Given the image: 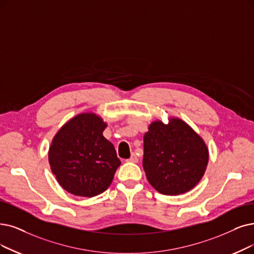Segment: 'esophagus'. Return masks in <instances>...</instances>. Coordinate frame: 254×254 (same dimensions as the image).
I'll use <instances>...</instances> for the list:
<instances>
[{
    "instance_id": "esophagus-1",
    "label": "esophagus",
    "mask_w": 254,
    "mask_h": 254,
    "mask_svg": "<svg viewBox=\"0 0 254 254\" xmlns=\"http://www.w3.org/2000/svg\"><path fill=\"white\" fill-rule=\"evenodd\" d=\"M127 161H130V162H134V164H135V162H137L138 161V158H137V156L135 155V154H132V155H131V157L127 160Z\"/></svg>"
}]
</instances>
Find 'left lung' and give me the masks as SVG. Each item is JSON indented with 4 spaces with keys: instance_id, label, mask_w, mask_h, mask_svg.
<instances>
[{
    "instance_id": "obj_1",
    "label": "left lung",
    "mask_w": 254,
    "mask_h": 254,
    "mask_svg": "<svg viewBox=\"0 0 254 254\" xmlns=\"http://www.w3.org/2000/svg\"><path fill=\"white\" fill-rule=\"evenodd\" d=\"M208 149L186 122L155 121L144 135L143 167L149 184L160 194L180 195L203 177Z\"/></svg>"
}]
</instances>
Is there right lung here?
I'll return each instance as SVG.
<instances>
[{"mask_svg": "<svg viewBox=\"0 0 254 254\" xmlns=\"http://www.w3.org/2000/svg\"><path fill=\"white\" fill-rule=\"evenodd\" d=\"M107 124L93 113L80 114L59 129L49 149L51 170L70 194L95 197L113 182L121 160L103 136Z\"/></svg>", "mask_w": 254, "mask_h": 254, "instance_id": "1", "label": "right lung"}]
</instances>
